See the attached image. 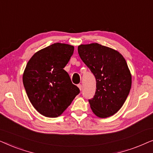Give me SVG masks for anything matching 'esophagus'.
<instances>
[{
  "mask_svg": "<svg viewBox=\"0 0 153 153\" xmlns=\"http://www.w3.org/2000/svg\"><path fill=\"white\" fill-rule=\"evenodd\" d=\"M77 86H78L79 90H80V91H81V89H82V85H81V84H78V85H77Z\"/></svg>",
  "mask_w": 153,
  "mask_h": 153,
  "instance_id": "1",
  "label": "esophagus"
}]
</instances>
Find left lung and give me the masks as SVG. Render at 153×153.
<instances>
[{
	"instance_id": "1",
	"label": "left lung",
	"mask_w": 153,
	"mask_h": 153,
	"mask_svg": "<svg viewBox=\"0 0 153 153\" xmlns=\"http://www.w3.org/2000/svg\"><path fill=\"white\" fill-rule=\"evenodd\" d=\"M79 56L96 79V91L89 100L94 114L108 118L120 110L131 85V74L121 53L111 48L91 43L78 47Z\"/></svg>"
}]
</instances>
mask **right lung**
Returning <instances> with one entry per match:
<instances>
[{"label": "right lung", "instance_id": "add662e5", "mask_svg": "<svg viewBox=\"0 0 153 153\" xmlns=\"http://www.w3.org/2000/svg\"><path fill=\"white\" fill-rule=\"evenodd\" d=\"M74 49L72 45L54 43L37 51L26 65L23 74L26 94L44 116H60L80 92L63 69Z\"/></svg>", "mask_w": 153, "mask_h": 153}]
</instances>
